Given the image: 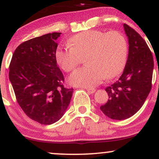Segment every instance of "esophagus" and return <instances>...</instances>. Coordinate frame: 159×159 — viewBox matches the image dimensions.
<instances>
[{
  "label": "esophagus",
  "instance_id": "esophagus-1",
  "mask_svg": "<svg viewBox=\"0 0 159 159\" xmlns=\"http://www.w3.org/2000/svg\"><path fill=\"white\" fill-rule=\"evenodd\" d=\"M86 90H87V92H88L89 93H90V94L94 93L96 92V90H95V89H93V88H87Z\"/></svg>",
  "mask_w": 159,
  "mask_h": 159
}]
</instances>
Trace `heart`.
Segmentation results:
<instances>
[{
  "instance_id": "1",
  "label": "heart",
  "mask_w": 159,
  "mask_h": 159,
  "mask_svg": "<svg viewBox=\"0 0 159 159\" xmlns=\"http://www.w3.org/2000/svg\"><path fill=\"white\" fill-rule=\"evenodd\" d=\"M69 45L59 47L55 52L58 65L66 72H72L85 55L87 66L78 69L69 78L76 87H93L105 78H111L121 72L127 58L125 38L118 31L85 30L75 34L68 41Z\"/></svg>"
}]
</instances>
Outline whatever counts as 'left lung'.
Segmentation results:
<instances>
[{
    "instance_id": "8db88e82",
    "label": "left lung",
    "mask_w": 159,
    "mask_h": 159,
    "mask_svg": "<svg viewBox=\"0 0 159 159\" xmlns=\"http://www.w3.org/2000/svg\"><path fill=\"white\" fill-rule=\"evenodd\" d=\"M129 40V54L123 74L105 91L109 96L100 110L109 118L122 120L140 110L152 87L154 62L152 52L139 34L124 24Z\"/></svg>"
}]
</instances>
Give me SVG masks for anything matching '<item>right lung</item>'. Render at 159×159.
<instances>
[{"mask_svg": "<svg viewBox=\"0 0 159 159\" xmlns=\"http://www.w3.org/2000/svg\"><path fill=\"white\" fill-rule=\"evenodd\" d=\"M61 34H47L21 43L10 65L9 78L18 103L28 117L44 125L61 119L73 93L64 87L57 65V39Z\"/></svg>", "mask_w": 159, "mask_h": 159, "instance_id": "obj_1", "label": "right lung"}]
</instances>
